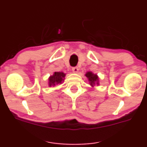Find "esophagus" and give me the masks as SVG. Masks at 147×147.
Wrapping results in <instances>:
<instances>
[{
	"label": "esophagus",
	"instance_id": "obj_1",
	"mask_svg": "<svg viewBox=\"0 0 147 147\" xmlns=\"http://www.w3.org/2000/svg\"><path fill=\"white\" fill-rule=\"evenodd\" d=\"M78 70H79V69H78V68L76 67H74L72 68V71H73L74 73H78Z\"/></svg>",
	"mask_w": 147,
	"mask_h": 147
}]
</instances>
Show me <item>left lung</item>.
<instances>
[{
    "mask_svg": "<svg viewBox=\"0 0 147 147\" xmlns=\"http://www.w3.org/2000/svg\"><path fill=\"white\" fill-rule=\"evenodd\" d=\"M86 76L88 78V80L90 82L91 85H92V84H94V82L98 80V76H96V74L92 73L91 72H88V73H86Z\"/></svg>",
    "mask_w": 147,
    "mask_h": 147,
    "instance_id": "left-lung-1",
    "label": "left lung"
}]
</instances>
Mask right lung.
<instances>
[{"label": "right lung", "mask_w": 147, "mask_h": 147, "mask_svg": "<svg viewBox=\"0 0 147 147\" xmlns=\"http://www.w3.org/2000/svg\"><path fill=\"white\" fill-rule=\"evenodd\" d=\"M65 76V74L63 73H59V72H56L53 76H51L49 78V81H50V84L49 85H55V84H58L64 80V77Z\"/></svg>", "instance_id": "obj_1"}]
</instances>
